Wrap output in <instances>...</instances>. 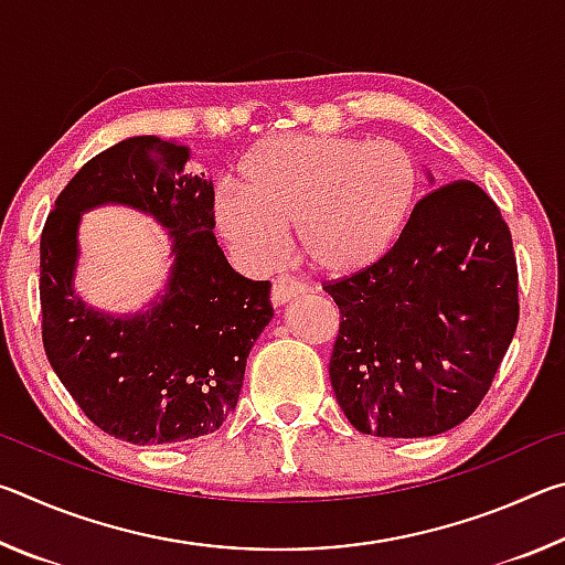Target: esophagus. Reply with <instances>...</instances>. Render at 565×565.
<instances>
[{
	"mask_svg": "<svg viewBox=\"0 0 565 565\" xmlns=\"http://www.w3.org/2000/svg\"><path fill=\"white\" fill-rule=\"evenodd\" d=\"M306 291V286L289 279V276H281V279H276L271 286V303L274 306H284L294 299H299V296Z\"/></svg>",
	"mask_w": 565,
	"mask_h": 565,
	"instance_id": "obj_1",
	"label": "esophagus"
}]
</instances>
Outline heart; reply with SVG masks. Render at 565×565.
I'll return each instance as SVG.
<instances>
[{
    "label": "heart",
    "instance_id": "heart-1",
    "mask_svg": "<svg viewBox=\"0 0 565 565\" xmlns=\"http://www.w3.org/2000/svg\"><path fill=\"white\" fill-rule=\"evenodd\" d=\"M418 167L398 141L279 134L236 164V191H222L214 218L248 264H269L284 232L313 269L351 276L394 248L411 216Z\"/></svg>",
    "mask_w": 565,
    "mask_h": 565
}]
</instances>
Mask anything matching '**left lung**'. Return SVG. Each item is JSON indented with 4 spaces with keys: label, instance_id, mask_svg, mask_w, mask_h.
Wrapping results in <instances>:
<instances>
[{
    "label": "left lung",
    "instance_id": "1",
    "mask_svg": "<svg viewBox=\"0 0 565 565\" xmlns=\"http://www.w3.org/2000/svg\"><path fill=\"white\" fill-rule=\"evenodd\" d=\"M323 291L341 311L333 394L356 431L384 438L471 416L519 327L511 232L471 181L420 199L384 259Z\"/></svg>",
    "mask_w": 565,
    "mask_h": 565
}]
</instances>
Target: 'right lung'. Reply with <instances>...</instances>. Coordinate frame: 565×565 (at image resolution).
I'll list each match as a JSON object with an SVG mask.
<instances>
[{
  "label": "right lung",
  "instance_id": "obj_1",
  "mask_svg": "<svg viewBox=\"0 0 565 565\" xmlns=\"http://www.w3.org/2000/svg\"><path fill=\"white\" fill-rule=\"evenodd\" d=\"M189 147L129 137L56 196L40 244L42 339L54 374L104 434L137 446L214 434L274 309L271 284L232 269L214 236V184L186 174ZM117 203L168 228L172 266L147 310L109 315L73 289L84 211Z\"/></svg>",
  "mask_w": 565,
  "mask_h": 565
}]
</instances>
